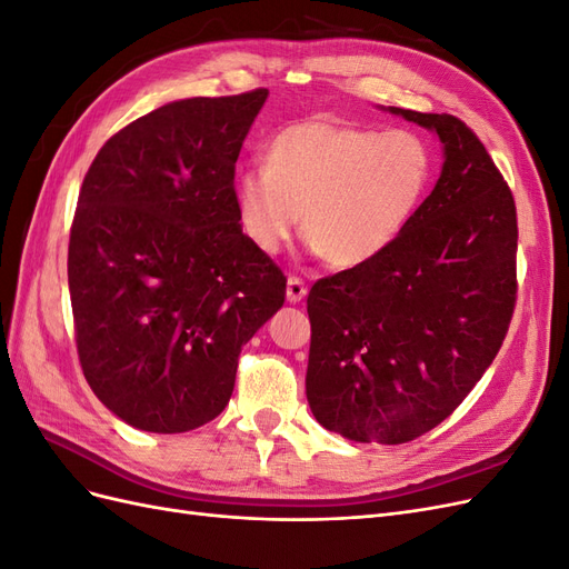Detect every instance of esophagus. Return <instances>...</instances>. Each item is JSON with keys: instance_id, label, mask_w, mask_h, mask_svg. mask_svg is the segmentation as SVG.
<instances>
[{"instance_id": "obj_1", "label": "esophagus", "mask_w": 569, "mask_h": 569, "mask_svg": "<svg viewBox=\"0 0 569 569\" xmlns=\"http://www.w3.org/2000/svg\"><path fill=\"white\" fill-rule=\"evenodd\" d=\"M306 291H308L306 282L301 278H297V274H295V278L287 280V299L291 303H299L306 297Z\"/></svg>"}]
</instances>
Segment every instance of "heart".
Masks as SVG:
<instances>
[{
  "mask_svg": "<svg viewBox=\"0 0 569 569\" xmlns=\"http://www.w3.org/2000/svg\"><path fill=\"white\" fill-rule=\"evenodd\" d=\"M435 180V151L412 130H377L332 116L272 134L266 166L237 176V218L274 256L301 226L337 268L366 266L399 242Z\"/></svg>",
  "mask_w": 569,
  "mask_h": 569,
  "instance_id": "b5f03b06",
  "label": "heart"
}]
</instances>
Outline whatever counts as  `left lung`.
Returning a JSON list of instances; mask_svg holds the SVG:
<instances>
[{
  "instance_id": "8db88e82",
  "label": "left lung",
  "mask_w": 569,
  "mask_h": 569,
  "mask_svg": "<svg viewBox=\"0 0 569 569\" xmlns=\"http://www.w3.org/2000/svg\"><path fill=\"white\" fill-rule=\"evenodd\" d=\"M389 111L439 134L441 178L391 249L308 291L306 396L330 432L391 446L449 418L501 349L518 301V211L460 118Z\"/></svg>"
}]
</instances>
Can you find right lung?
Returning a JSON list of instances; mask_svg holds the SVG:
<instances>
[{
  "label": "right lung",
  "instance_id": "right-lung-1",
  "mask_svg": "<svg viewBox=\"0 0 569 569\" xmlns=\"http://www.w3.org/2000/svg\"><path fill=\"white\" fill-rule=\"evenodd\" d=\"M266 97L166 104L109 137L82 180L68 242L80 368L144 432L218 418L242 347L284 303V272L234 206V163Z\"/></svg>",
  "mask_w": 569,
  "mask_h": 569
}]
</instances>
